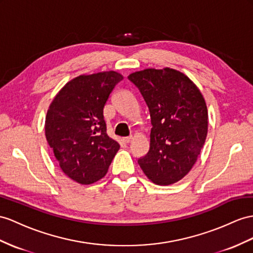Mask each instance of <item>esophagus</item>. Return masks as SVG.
<instances>
[{"label":"esophagus","mask_w":253,"mask_h":253,"mask_svg":"<svg viewBox=\"0 0 253 253\" xmlns=\"http://www.w3.org/2000/svg\"><path fill=\"white\" fill-rule=\"evenodd\" d=\"M131 140H132V137H126V138L123 139V141H124L125 143H129V142H130Z\"/></svg>","instance_id":"esophagus-1"}]
</instances>
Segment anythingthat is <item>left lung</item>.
Returning a JSON list of instances; mask_svg holds the SVG:
<instances>
[{"label": "left lung", "instance_id": "1", "mask_svg": "<svg viewBox=\"0 0 253 253\" xmlns=\"http://www.w3.org/2000/svg\"><path fill=\"white\" fill-rule=\"evenodd\" d=\"M151 114L150 151L138 160L154 184L168 186L189 173L205 143L206 102L198 86L178 70L147 68L128 76Z\"/></svg>", "mask_w": 253, "mask_h": 253}]
</instances>
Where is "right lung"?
<instances>
[{
  "label": "right lung",
  "instance_id": "right-lung-1",
  "mask_svg": "<svg viewBox=\"0 0 253 253\" xmlns=\"http://www.w3.org/2000/svg\"><path fill=\"white\" fill-rule=\"evenodd\" d=\"M123 76L116 71L81 75L50 103L44 133L62 171L89 185L106 175L120 144L107 134L103 108Z\"/></svg>",
  "mask_w": 253,
  "mask_h": 253
}]
</instances>
